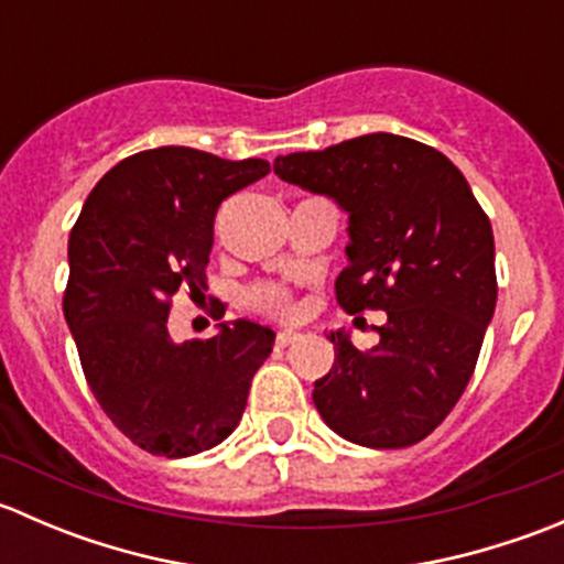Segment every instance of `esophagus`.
I'll list each match as a JSON object with an SVG mask.
<instances>
[{"mask_svg": "<svg viewBox=\"0 0 564 564\" xmlns=\"http://www.w3.org/2000/svg\"><path fill=\"white\" fill-rule=\"evenodd\" d=\"M300 340V335L297 333H281L275 338V346L278 349H286V346H292V344H297Z\"/></svg>", "mask_w": 564, "mask_h": 564, "instance_id": "34e87169", "label": "esophagus"}]
</instances>
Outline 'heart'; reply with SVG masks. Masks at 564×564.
I'll return each instance as SVG.
<instances>
[{
	"mask_svg": "<svg viewBox=\"0 0 564 564\" xmlns=\"http://www.w3.org/2000/svg\"><path fill=\"white\" fill-rule=\"evenodd\" d=\"M250 303H253L259 311H267V314H275L283 318L294 316V300L278 286L253 289V294H250Z\"/></svg>",
	"mask_w": 564,
	"mask_h": 564,
	"instance_id": "obj_1",
	"label": "heart"
}]
</instances>
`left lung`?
Masks as SVG:
<instances>
[{
	"instance_id": "obj_1",
	"label": "left lung",
	"mask_w": 564,
	"mask_h": 564,
	"mask_svg": "<svg viewBox=\"0 0 564 564\" xmlns=\"http://www.w3.org/2000/svg\"><path fill=\"white\" fill-rule=\"evenodd\" d=\"M275 174L349 213V261L335 281L340 308L388 314L368 351L329 333L335 362L314 384L318 414L362 447L425 440L469 384L497 308L491 220L464 174L406 135L368 133L278 155Z\"/></svg>"
}]
</instances>
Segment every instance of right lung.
<instances>
[{
  "instance_id": "obj_1",
  "label": "right lung",
  "mask_w": 564,
  "mask_h": 564,
  "mask_svg": "<svg viewBox=\"0 0 564 564\" xmlns=\"http://www.w3.org/2000/svg\"><path fill=\"white\" fill-rule=\"evenodd\" d=\"M270 174L261 158L224 161L191 147L124 158L93 187L70 231L65 322L84 377L113 425L152 456L220 445L240 423L275 333L237 318L174 344L180 289H207L220 202Z\"/></svg>"
}]
</instances>
